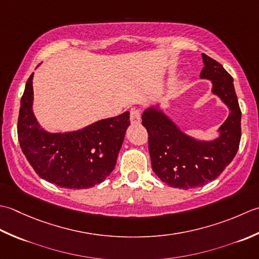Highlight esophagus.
<instances>
[{"mask_svg": "<svg viewBox=\"0 0 259 259\" xmlns=\"http://www.w3.org/2000/svg\"><path fill=\"white\" fill-rule=\"evenodd\" d=\"M141 120V112L137 108L131 109V123L132 124H139Z\"/></svg>", "mask_w": 259, "mask_h": 259, "instance_id": "34e87169", "label": "esophagus"}]
</instances>
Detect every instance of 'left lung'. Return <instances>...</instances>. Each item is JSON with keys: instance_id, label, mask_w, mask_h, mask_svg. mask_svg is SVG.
I'll list each match as a JSON object with an SVG mask.
<instances>
[{"instance_id": "left-lung-1", "label": "left lung", "mask_w": 259, "mask_h": 259, "mask_svg": "<svg viewBox=\"0 0 259 259\" xmlns=\"http://www.w3.org/2000/svg\"><path fill=\"white\" fill-rule=\"evenodd\" d=\"M202 60L200 78L212 82V94L230 112L217 139L202 141L187 135L159 106L146 108L142 114V124L149 133L153 171L173 188L188 190L214 180L234 160L240 143L241 112L234 79L212 58L202 54Z\"/></svg>"}]
</instances>
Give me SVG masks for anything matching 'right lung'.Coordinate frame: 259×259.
<instances>
[{
	"mask_svg": "<svg viewBox=\"0 0 259 259\" xmlns=\"http://www.w3.org/2000/svg\"><path fill=\"white\" fill-rule=\"evenodd\" d=\"M33 73L25 83L18 119L21 149L35 173L67 189H87L103 182L114 170L130 112L100 119L81 130L49 133L32 110Z\"/></svg>",
	"mask_w": 259,
	"mask_h": 259,
	"instance_id": "add662e5",
	"label": "right lung"
}]
</instances>
